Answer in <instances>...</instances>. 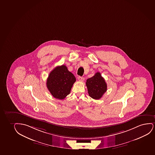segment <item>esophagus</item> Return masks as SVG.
Here are the masks:
<instances>
[{
  "label": "esophagus",
  "instance_id": "34e87169",
  "mask_svg": "<svg viewBox=\"0 0 155 155\" xmlns=\"http://www.w3.org/2000/svg\"><path fill=\"white\" fill-rule=\"evenodd\" d=\"M78 80L82 82V81H83L84 80V78L83 77H78Z\"/></svg>",
  "mask_w": 155,
  "mask_h": 155
}]
</instances>
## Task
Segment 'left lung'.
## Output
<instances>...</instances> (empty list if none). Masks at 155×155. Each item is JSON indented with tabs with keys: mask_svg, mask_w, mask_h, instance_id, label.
Returning <instances> with one entry per match:
<instances>
[{
	"mask_svg": "<svg viewBox=\"0 0 155 155\" xmlns=\"http://www.w3.org/2000/svg\"><path fill=\"white\" fill-rule=\"evenodd\" d=\"M86 85L91 97L99 100L107 91V84L100 72L86 80Z\"/></svg>",
	"mask_w": 155,
	"mask_h": 155,
	"instance_id": "1",
	"label": "left lung"
}]
</instances>
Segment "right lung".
<instances>
[{
  "label": "right lung",
  "mask_w": 155,
  "mask_h": 155,
  "mask_svg": "<svg viewBox=\"0 0 155 155\" xmlns=\"http://www.w3.org/2000/svg\"><path fill=\"white\" fill-rule=\"evenodd\" d=\"M75 81L74 75L65 65H62L56 67L50 73L47 80V86L54 97L63 100L70 93Z\"/></svg>",
  "instance_id": "add662e5"
}]
</instances>
